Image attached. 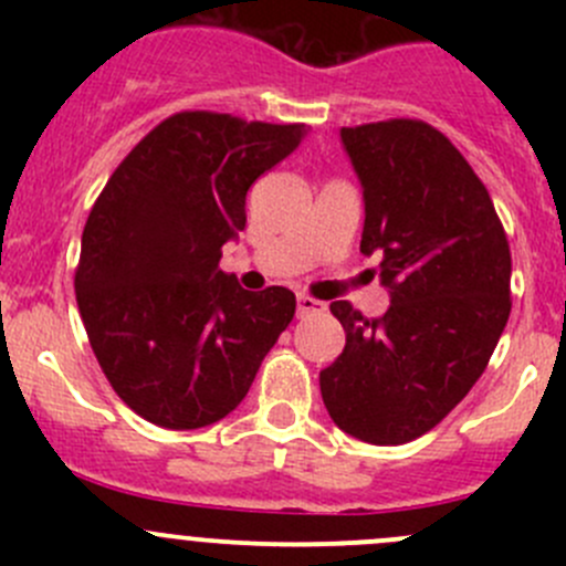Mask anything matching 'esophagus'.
Returning <instances> with one entry per match:
<instances>
[{
  "mask_svg": "<svg viewBox=\"0 0 566 566\" xmlns=\"http://www.w3.org/2000/svg\"><path fill=\"white\" fill-rule=\"evenodd\" d=\"M325 304L323 301L312 298V295H298V317H310V315H323Z\"/></svg>",
  "mask_w": 566,
  "mask_h": 566,
  "instance_id": "34e87169",
  "label": "esophagus"
}]
</instances>
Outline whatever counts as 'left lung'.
<instances>
[{
    "label": "left lung",
    "instance_id": "1",
    "mask_svg": "<svg viewBox=\"0 0 566 566\" xmlns=\"http://www.w3.org/2000/svg\"><path fill=\"white\" fill-rule=\"evenodd\" d=\"M364 188V254L391 306L367 319L350 301L331 312L345 350L319 373L339 430L397 447L430 432L471 391L510 319L512 254L504 224L471 164L421 119L342 128Z\"/></svg>",
    "mask_w": 566,
    "mask_h": 566
}]
</instances>
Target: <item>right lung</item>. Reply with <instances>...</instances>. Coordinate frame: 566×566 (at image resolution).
<instances>
[{
    "label": "right lung",
    "instance_id": "right-lung-1",
    "mask_svg": "<svg viewBox=\"0 0 566 566\" xmlns=\"http://www.w3.org/2000/svg\"><path fill=\"white\" fill-rule=\"evenodd\" d=\"M304 125L177 112L114 169L82 232L76 304L117 397L167 430L224 419L295 315L287 287L249 293L219 268L251 182Z\"/></svg>",
    "mask_w": 566,
    "mask_h": 566
}]
</instances>
